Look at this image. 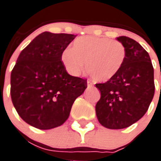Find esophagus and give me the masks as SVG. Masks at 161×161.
Segmentation results:
<instances>
[{
	"instance_id": "34e87169",
	"label": "esophagus",
	"mask_w": 161,
	"mask_h": 161,
	"mask_svg": "<svg viewBox=\"0 0 161 161\" xmlns=\"http://www.w3.org/2000/svg\"><path fill=\"white\" fill-rule=\"evenodd\" d=\"M87 84H88V88H92V87H93V83L89 80L87 82Z\"/></svg>"
}]
</instances>
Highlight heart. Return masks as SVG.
<instances>
[{
    "label": "heart",
    "instance_id": "1",
    "mask_svg": "<svg viewBox=\"0 0 161 161\" xmlns=\"http://www.w3.org/2000/svg\"><path fill=\"white\" fill-rule=\"evenodd\" d=\"M125 56V47L120 42L107 37L82 36L73 42L72 49L66 48L62 53L61 63L73 76L81 74L87 65L96 80L104 82L119 72Z\"/></svg>",
    "mask_w": 161,
    "mask_h": 161
}]
</instances>
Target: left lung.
I'll list each match as a JSON object with an SVG mask.
<instances>
[{"label": "left lung", "instance_id": "left-lung-1", "mask_svg": "<svg viewBox=\"0 0 161 161\" xmlns=\"http://www.w3.org/2000/svg\"><path fill=\"white\" fill-rule=\"evenodd\" d=\"M126 56L120 71L96 88L101 98L95 106L98 122L111 130L127 128L145 115L155 94L154 68L150 55L134 39L116 38Z\"/></svg>", "mask_w": 161, "mask_h": 161}]
</instances>
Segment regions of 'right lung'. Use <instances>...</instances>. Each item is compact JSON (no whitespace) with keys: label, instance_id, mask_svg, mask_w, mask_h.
<instances>
[{"label":"right lung","instance_id":"add662e5","mask_svg":"<svg viewBox=\"0 0 161 161\" xmlns=\"http://www.w3.org/2000/svg\"><path fill=\"white\" fill-rule=\"evenodd\" d=\"M76 35L44 31L21 52L11 74V97L20 117L39 130L58 127L87 88V79L69 75L61 54Z\"/></svg>","mask_w":161,"mask_h":161}]
</instances>
